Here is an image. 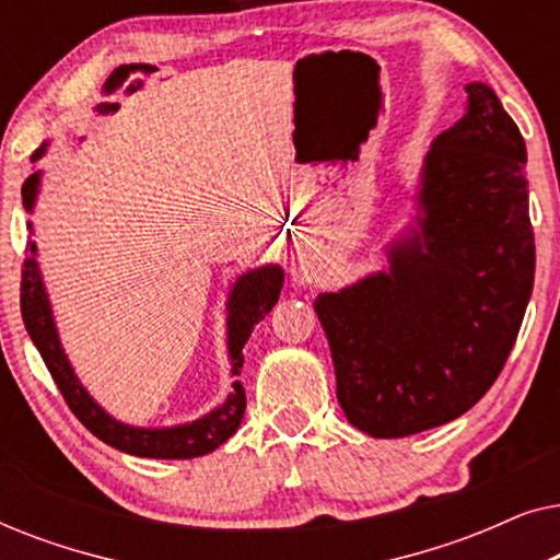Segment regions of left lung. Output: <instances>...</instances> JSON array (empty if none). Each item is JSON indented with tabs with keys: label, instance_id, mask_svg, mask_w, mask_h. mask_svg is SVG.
<instances>
[{
	"label": "left lung",
	"instance_id": "obj_1",
	"mask_svg": "<svg viewBox=\"0 0 560 560\" xmlns=\"http://www.w3.org/2000/svg\"><path fill=\"white\" fill-rule=\"evenodd\" d=\"M425 155L418 229L389 272L313 303L349 423L374 439L443 425L508 362L535 278L525 140L487 83Z\"/></svg>",
	"mask_w": 560,
	"mask_h": 560
}]
</instances>
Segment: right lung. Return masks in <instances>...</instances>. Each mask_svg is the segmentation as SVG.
<instances>
[{
  "label": "right lung",
  "instance_id": "1",
  "mask_svg": "<svg viewBox=\"0 0 560 560\" xmlns=\"http://www.w3.org/2000/svg\"><path fill=\"white\" fill-rule=\"evenodd\" d=\"M45 152L37 148L33 152V160H40ZM37 186H40V173H33L22 183V203L27 211H33ZM33 229V224H27ZM35 242H27V257L22 262V285H20V308L22 320L30 339L40 351L45 366L56 380V385L68 402V408L73 410V416L96 435L98 441L109 443V446L125 451L132 456L144 458H194L211 454L213 448H219L221 443L232 439L236 428L242 423L244 408H247V397H244V387L240 382H234V393L226 397V402L221 408L211 410L209 416L194 420L188 425H175V428H135L125 425L119 420H114L109 412H104L98 405L91 400V395L83 389L79 377L73 374V366L68 364V357L63 354V347L58 341L56 320H52L48 295H45L40 270H37V257H35ZM282 280L285 275L278 265L259 267L242 275L236 280V285L229 295V357H232V374H240L244 364V343H247L252 328L259 324L267 313L272 311V305L278 303Z\"/></svg>",
  "mask_w": 560,
  "mask_h": 560
}]
</instances>
